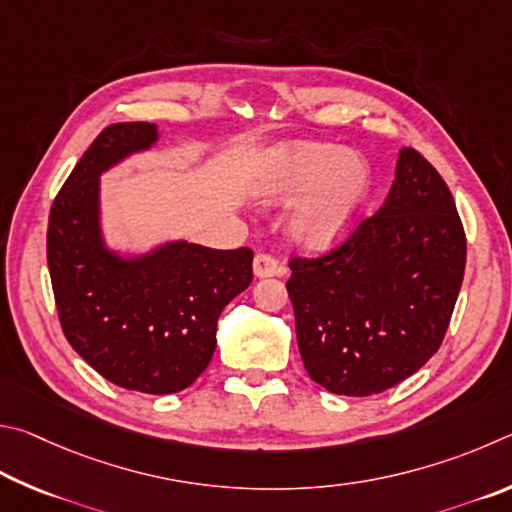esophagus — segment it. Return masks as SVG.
<instances>
[{
    "label": "esophagus",
    "instance_id": "1",
    "mask_svg": "<svg viewBox=\"0 0 512 512\" xmlns=\"http://www.w3.org/2000/svg\"><path fill=\"white\" fill-rule=\"evenodd\" d=\"M254 274L258 279H270V276H283L285 270L270 254H256L254 258Z\"/></svg>",
    "mask_w": 512,
    "mask_h": 512
}]
</instances>
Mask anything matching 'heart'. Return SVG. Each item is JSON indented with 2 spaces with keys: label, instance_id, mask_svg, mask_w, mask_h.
<instances>
[{
  "label": "heart",
  "instance_id": "1",
  "mask_svg": "<svg viewBox=\"0 0 512 512\" xmlns=\"http://www.w3.org/2000/svg\"><path fill=\"white\" fill-rule=\"evenodd\" d=\"M371 191L364 161L333 143L294 141L274 152L258 193L267 204H292L288 236L303 249L337 245L360 215Z\"/></svg>",
  "mask_w": 512,
  "mask_h": 512
}]
</instances>
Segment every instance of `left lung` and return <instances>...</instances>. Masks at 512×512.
Masks as SVG:
<instances>
[{
    "mask_svg": "<svg viewBox=\"0 0 512 512\" xmlns=\"http://www.w3.org/2000/svg\"><path fill=\"white\" fill-rule=\"evenodd\" d=\"M288 294L303 366L337 396L396 387L432 357L465 272V231L436 168L402 148L387 200L344 245L292 258Z\"/></svg>",
    "mask_w": 512,
    "mask_h": 512,
    "instance_id": "left-lung-1",
    "label": "left lung"
}]
</instances>
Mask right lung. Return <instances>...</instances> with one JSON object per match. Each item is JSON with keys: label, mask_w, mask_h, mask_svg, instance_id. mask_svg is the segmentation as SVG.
Listing matches in <instances>:
<instances>
[{"label": "right lung", "mask_w": 512, "mask_h": 512, "mask_svg": "<svg viewBox=\"0 0 512 512\" xmlns=\"http://www.w3.org/2000/svg\"><path fill=\"white\" fill-rule=\"evenodd\" d=\"M157 139V125L143 121L98 134L53 200L47 261L74 351L116 387L164 396L209 366L218 317L249 288L254 251L170 240L123 256L105 245L101 175Z\"/></svg>", "instance_id": "right-lung-1"}]
</instances>
